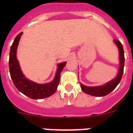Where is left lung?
Listing matches in <instances>:
<instances>
[{
    "instance_id": "1",
    "label": "left lung",
    "mask_w": 133,
    "mask_h": 133,
    "mask_svg": "<svg viewBox=\"0 0 133 133\" xmlns=\"http://www.w3.org/2000/svg\"><path fill=\"white\" fill-rule=\"evenodd\" d=\"M115 43L117 44V46L119 50V58L121 61V64H120L119 72H118L117 77L111 81L109 83H107L105 85L101 86V87H87L83 84H81V89L83 90V92L85 93L89 94L92 96L95 97H103L105 95H108L110 92H111L114 89L116 88L120 81L121 80L122 76H123V71H124V50H123V44L118 40H115Z\"/></svg>"
}]
</instances>
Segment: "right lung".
<instances>
[{
  "label": "right lung",
  "mask_w": 133,
  "mask_h": 133,
  "mask_svg": "<svg viewBox=\"0 0 133 133\" xmlns=\"http://www.w3.org/2000/svg\"><path fill=\"white\" fill-rule=\"evenodd\" d=\"M22 34L23 32H21L16 36L10 47L9 70L12 81L16 89L29 98L32 99H41L50 97L56 92L57 87L60 83L61 72L66 63L64 62L58 64L56 77L51 83L40 84L26 79L21 72L19 64L16 57V49Z\"/></svg>",
  "instance_id": "obj_1"
}]
</instances>
